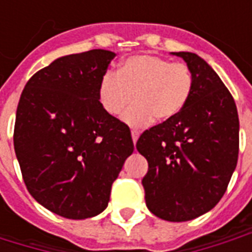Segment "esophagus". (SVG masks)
I'll list each match as a JSON object with an SVG mask.
<instances>
[{"label": "esophagus", "mask_w": 252, "mask_h": 252, "mask_svg": "<svg viewBox=\"0 0 252 252\" xmlns=\"http://www.w3.org/2000/svg\"><path fill=\"white\" fill-rule=\"evenodd\" d=\"M131 136H132V140H133V144L136 143L137 137H139V132L137 131H132L131 132Z\"/></svg>", "instance_id": "1"}]
</instances>
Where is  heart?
<instances>
[{"mask_svg": "<svg viewBox=\"0 0 252 252\" xmlns=\"http://www.w3.org/2000/svg\"><path fill=\"white\" fill-rule=\"evenodd\" d=\"M193 74L184 63L155 55H135L120 63L117 74L105 72L98 83L99 105L110 116L121 115L131 126H148L154 117L169 121L181 113L193 92Z\"/></svg>", "mask_w": 252, "mask_h": 252, "instance_id": "1", "label": "heart"}]
</instances>
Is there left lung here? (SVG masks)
Listing matches in <instances>:
<instances>
[{
  "instance_id": "8db88e82",
  "label": "left lung",
  "mask_w": 252,
  "mask_h": 252,
  "mask_svg": "<svg viewBox=\"0 0 252 252\" xmlns=\"http://www.w3.org/2000/svg\"><path fill=\"white\" fill-rule=\"evenodd\" d=\"M193 74V92L178 116L144 131L136 148L148 162L142 180L151 213L188 221L215 208L236 169L239 117L216 71L193 52H171Z\"/></svg>"
}]
</instances>
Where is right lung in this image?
<instances>
[{"instance_id": "right-lung-1", "label": "right lung", "mask_w": 252, "mask_h": 252, "mask_svg": "<svg viewBox=\"0 0 252 252\" xmlns=\"http://www.w3.org/2000/svg\"><path fill=\"white\" fill-rule=\"evenodd\" d=\"M115 52L58 58L25 85L14 151L31 195L59 216L82 220L105 211L112 184L133 153L126 124L99 105L98 83Z\"/></svg>"}]
</instances>
